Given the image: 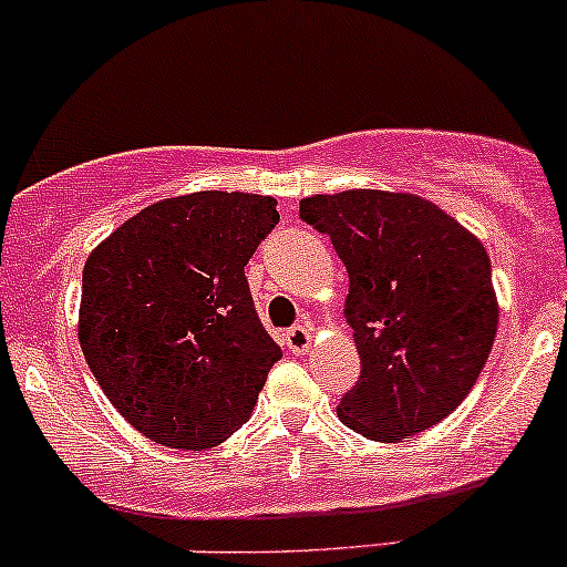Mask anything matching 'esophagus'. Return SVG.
<instances>
[{
    "mask_svg": "<svg viewBox=\"0 0 567 567\" xmlns=\"http://www.w3.org/2000/svg\"><path fill=\"white\" fill-rule=\"evenodd\" d=\"M285 342H288V348L293 353H305L310 351L312 346V331L307 329V326H290V329L285 331Z\"/></svg>",
    "mask_w": 567,
    "mask_h": 567,
    "instance_id": "34e87169",
    "label": "esophagus"
}]
</instances>
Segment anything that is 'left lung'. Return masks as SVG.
<instances>
[{
	"instance_id": "8db88e82",
	"label": "left lung",
	"mask_w": 567,
	"mask_h": 567,
	"mask_svg": "<svg viewBox=\"0 0 567 567\" xmlns=\"http://www.w3.org/2000/svg\"><path fill=\"white\" fill-rule=\"evenodd\" d=\"M299 216L329 236L351 279L346 318L362 375L337 405L342 425L400 442L453 414L499 320L483 244L414 194H316Z\"/></svg>"
}]
</instances>
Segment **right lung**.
I'll use <instances>...</instances> for the list:
<instances>
[{"label":"right lung","mask_w":567,"mask_h":567,"mask_svg":"<svg viewBox=\"0 0 567 567\" xmlns=\"http://www.w3.org/2000/svg\"><path fill=\"white\" fill-rule=\"evenodd\" d=\"M277 221L271 197L197 192L140 210L87 257L84 359L153 442L208 450L249 420L282 348L257 318L244 266Z\"/></svg>","instance_id":"right-lung-1"}]
</instances>
